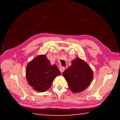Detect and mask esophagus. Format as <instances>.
Returning a JSON list of instances; mask_svg holds the SVG:
<instances>
[{"label": "esophagus", "instance_id": "1", "mask_svg": "<svg viewBox=\"0 0 120 120\" xmlns=\"http://www.w3.org/2000/svg\"><path fill=\"white\" fill-rule=\"evenodd\" d=\"M65 70V68L64 67H61L60 68V71L61 72H63Z\"/></svg>", "mask_w": 120, "mask_h": 120}]
</instances>
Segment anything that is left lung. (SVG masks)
<instances>
[{
  "label": "left lung",
  "mask_w": 120,
  "mask_h": 120,
  "mask_svg": "<svg viewBox=\"0 0 120 120\" xmlns=\"http://www.w3.org/2000/svg\"><path fill=\"white\" fill-rule=\"evenodd\" d=\"M63 75L69 88L74 93L81 92L88 88L93 78V71L84 60L76 58Z\"/></svg>",
  "instance_id": "8db88e82"
}]
</instances>
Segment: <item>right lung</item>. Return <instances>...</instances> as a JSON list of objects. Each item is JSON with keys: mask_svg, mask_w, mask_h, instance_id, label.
I'll return each instance as SVG.
<instances>
[{"mask_svg": "<svg viewBox=\"0 0 120 120\" xmlns=\"http://www.w3.org/2000/svg\"><path fill=\"white\" fill-rule=\"evenodd\" d=\"M60 72L56 64L51 65L45 55H39L28 64L26 77L28 84L34 90L43 92L48 90Z\"/></svg>", "mask_w": 120, "mask_h": 120, "instance_id": "add662e5", "label": "right lung"}]
</instances>
